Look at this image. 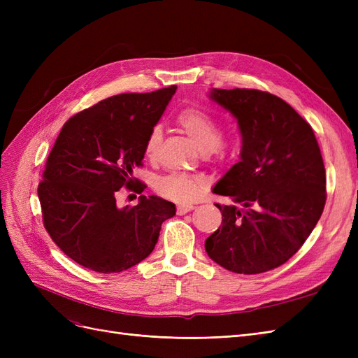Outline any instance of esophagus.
I'll return each mask as SVG.
<instances>
[{
  "mask_svg": "<svg viewBox=\"0 0 358 358\" xmlns=\"http://www.w3.org/2000/svg\"><path fill=\"white\" fill-rule=\"evenodd\" d=\"M194 209H196V206H194V204H178L176 206L178 215H185V213H188V212H191Z\"/></svg>",
  "mask_w": 358,
  "mask_h": 358,
  "instance_id": "obj_1",
  "label": "esophagus"
}]
</instances>
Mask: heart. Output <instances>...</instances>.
<instances>
[{
  "mask_svg": "<svg viewBox=\"0 0 358 358\" xmlns=\"http://www.w3.org/2000/svg\"><path fill=\"white\" fill-rule=\"evenodd\" d=\"M176 125L185 133L201 152H213L218 157L229 154L230 146L222 140V125L218 119L199 107H187L178 113ZM162 142V133L158 127H154L146 136L143 152L148 159H155ZM155 189L159 196L178 203H189L200 197L206 189V180L199 176L188 175H167L158 179Z\"/></svg>",
  "mask_w": 358,
  "mask_h": 358,
  "instance_id": "obj_1",
  "label": "heart"
}]
</instances>
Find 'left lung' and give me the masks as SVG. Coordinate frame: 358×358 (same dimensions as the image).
Segmentation results:
<instances>
[{
    "mask_svg": "<svg viewBox=\"0 0 358 358\" xmlns=\"http://www.w3.org/2000/svg\"><path fill=\"white\" fill-rule=\"evenodd\" d=\"M242 133L241 161L213 192L220 229L206 239L208 255L234 273L257 275L287 263L315 229L327 200L326 169L312 127L279 96L258 90H212Z\"/></svg>",
    "mask_w": 358,
    "mask_h": 358,
    "instance_id": "8db88e82",
    "label": "left lung"
}]
</instances>
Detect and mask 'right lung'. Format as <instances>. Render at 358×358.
<instances>
[{
	"label": "right lung",
	"instance_id": "obj_1",
	"mask_svg": "<svg viewBox=\"0 0 358 358\" xmlns=\"http://www.w3.org/2000/svg\"><path fill=\"white\" fill-rule=\"evenodd\" d=\"M176 85L154 92L109 96L71 116L48 157L38 200L45 229L61 251L99 273H116L145 259L175 204L140 196L119 209L121 188L137 194L148 133L159 121Z\"/></svg>",
	"mask_w": 358,
	"mask_h": 358
}]
</instances>
